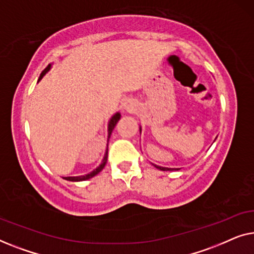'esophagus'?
<instances>
[{
	"label": "esophagus",
	"mask_w": 254,
	"mask_h": 254,
	"mask_svg": "<svg viewBox=\"0 0 254 254\" xmlns=\"http://www.w3.org/2000/svg\"><path fill=\"white\" fill-rule=\"evenodd\" d=\"M123 107L125 111H127V112H133V111L135 110V106L134 104L130 102V100H127V102H125L123 104Z\"/></svg>",
	"instance_id": "1"
}]
</instances>
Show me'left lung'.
<instances>
[{
	"mask_svg": "<svg viewBox=\"0 0 254 254\" xmlns=\"http://www.w3.org/2000/svg\"><path fill=\"white\" fill-rule=\"evenodd\" d=\"M140 133H141V126H140ZM152 164V163H151ZM155 166L156 169L158 170H162V171H173V170H179V169H172V168H164V166H159V165H156V164H152Z\"/></svg>",
	"mask_w": 254,
	"mask_h": 254,
	"instance_id": "8db88e82",
	"label": "left lung"
}]
</instances>
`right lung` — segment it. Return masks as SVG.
Returning <instances> with one entry per match:
<instances>
[{"instance_id": "add662e5", "label": "right lung", "mask_w": 254, "mask_h": 254, "mask_svg": "<svg viewBox=\"0 0 254 254\" xmlns=\"http://www.w3.org/2000/svg\"><path fill=\"white\" fill-rule=\"evenodd\" d=\"M51 68H52V64H48L47 67L44 69L43 72H41L40 76H39V78H38V82H39L40 79L44 77L46 72L50 71ZM120 118H121V114H120L119 112H117V113L113 114L112 118H111L110 121H109V125H107V144H106V151H105V155H104V158H103L102 163H100V164H99V166H97V168H96L95 170H93V171L88 173V175L77 176V177H64V179L69 180V182H83V180H88V179H90V178H92V177L97 176L100 171H102V170H103L104 168H105L106 162H107V151H109V140H110V136H111V134H112V131H113V129H114V127H116V125L118 124V121L120 120Z\"/></svg>"}]
</instances>
